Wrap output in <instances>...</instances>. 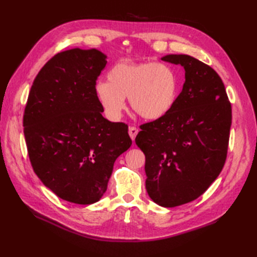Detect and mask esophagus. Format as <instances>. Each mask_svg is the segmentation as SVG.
<instances>
[{
	"label": "esophagus",
	"instance_id": "34e87169",
	"mask_svg": "<svg viewBox=\"0 0 257 257\" xmlns=\"http://www.w3.org/2000/svg\"><path fill=\"white\" fill-rule=\"evenodd\" d=\"M128 133H129L130 138H132L133 140H135L136 136H137L138 133H139V129L137 127H135V125H132V127H129V132Z\"/></svg>",
	"mask_w": 257,
	"mask_h": 257
}]
</instances>
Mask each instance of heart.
<instances>
[{"mask_svg": "<svg viewBox=\"0 0 257 257\" xmlns=\"http://www.w3.org/2000/svg\"><path fill=\"white\" fill-rule=\"evenodd\" d=\"M107 77L108 81L96 84L95 94L111 119L120 117L125 97L136 112L151 120L165 116L177 99L179 77L166 64L123 59L109 69Z\"/></svg>", "mask_w": 257, "mask_h": 257, "instance_id": "obj_1", "label": "heart"}]
</instances>
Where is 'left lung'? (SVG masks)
Wrapping results in <instances>:
<instances>
[{
    "mask_svg": "<svg viewBox=\"0 0 257 257\" xmlns=\"http://www.w3.org/2000/svg\"><path fill=\"white\" fill-rule=\"evenodd\" d=\"M162 61L185 70L182 91L165 116L140 125L136 144L146 156V188L157 204L173 207L198 199L226 160L232 107L221 77L189 55Z\"/></svg>",
    "mask_w": 257,
    "mask_h": 257,
    "instance_id": "left-lung-1",
    "label": "left lung"
}]
</instances>
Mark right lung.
I'll return each instance as SVG.
<instances>
[{"instance_id":"obj_1","label":"right lung","mask_w":257,"mask_h":257,"mask_svg":"<svg viewBox=\"0 0 257 257\" xmlns=\"http://www.w3.org/2000/svg\"><path fill=\"white\" fill-rule=\"evenodd\" d=\"M106 58L95 48L56 54L37 74L24 110L33 170L58 198L76 204L101 198L114 161L133 144L127 124L102 117L95 94Z\"/></svg>"}]
</instances>
